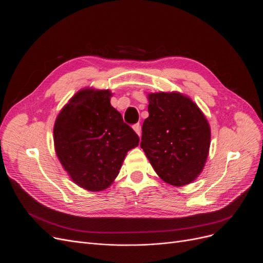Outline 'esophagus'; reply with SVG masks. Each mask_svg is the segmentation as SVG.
Wrapping results in <instances>:
<instances>
[{
    "mask_svg": "<svg viewBox=\"0 0 263 263\" xmlns=\"http://www.w3.org/2000/svg\"><path fill=\"white\" fill-rule=\"evenodd\" d=\"M133 130L137 132V134L139 135V137H141V124L140 123H137V124H134L133 125Z\"/></svg>",
    "mask_w": 263,
    "mask_h": 263,
    "instance_id": "34e87169",
    "label": "esophagus"
}]
</instances>
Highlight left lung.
<instances>
[{
	"mask_svg": "<svg viewBox=\"0 0 263 263\" xmlns=\"http://www.w3.org/2000/svg\"><path fill=\"white\" fill-rule=\"evenodd\" d=\"M148 118L141 147L154 170L174 186L192 183L201 173L210 147V126L190 97L179 92L148 94Z\"/></svg>",
	"mask_w": 263,
	"mask_h": 263,
	"instance_id": "8db88e82",
	"label": "left lung"
}]
</instances>
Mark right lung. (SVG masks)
<instances>
[{"label":"right lung","mask_w":263,"mask_h":263,"mask_svg":"<svg viewBox=\"0 0 263 263\" xmlns=\"http://www.w3.org/2000/svg\"><path fill=\"white\" fill-rule=\"evenodd\" d=\"M109 90L83 89L58 114L55 152L70 179L80 187L100 192L115 181L126 153L140 139L110 105Z\"/></svg>","instance_id":"1"}]
</instances>
